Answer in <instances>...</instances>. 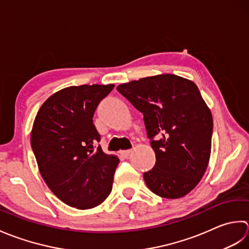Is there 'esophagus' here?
I'll use <instances>...</instances> for the list:
<instances>
[{
	"mask_svg": "<svg viewBox=\"0 0 249 249\" xmlns=\"http://www.w3.org/2000/svg\"><path fill=\"white\" fill-rule=\"evenodd\" d=\"M132 153V149H128V150H121L120 154L123 155L124 158H128V157L130 156V154Z\"/></svg>",
	"mask_w": 249,
	"mask_h": 249,
	"instance_id": "esophagus-1",
	"label": "esophagus"
}]
</instances>
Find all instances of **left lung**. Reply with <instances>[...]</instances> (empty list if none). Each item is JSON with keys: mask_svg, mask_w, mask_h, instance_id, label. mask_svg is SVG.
Returning a JSON list of instances; mask_svg holds the SVG:
<instances>
[{"mask_svg": "<svg viewBox=\"0 0 249 249\" xmlns=\"http://www.w3.org/2000/svg\"><path fill=\"white\" fill-rule=\"evenodd\" d=\"M117 90L144 115L156 154L155 166L144 173L147 187L166 199L189 194L205 173L212 148V113L196 85L162 74L121 84Z\"/></svg>", "mask_w": 249, "mask_h": 249, "instance_id": "1", "label": "left lung"}]
</instances>
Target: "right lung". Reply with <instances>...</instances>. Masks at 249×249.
<instances>
[{"label": "right lung", "mask_w": 249, "mask_h": 249, "mask_svg": "<svg viewBox=\"0 0 249 249\" xmlns=\"http://www.w3.org/2000/svg\"><path fill=\"white\" fill-rule=\"evenodd\" d=\"M114 85L72 86L45 101L35 117L31 146L39 173L54 196L72 207L100 205L113 187L119 163L106 155L93 115Z\"/></svg>", "instance_id": "right-lung-1"}]
</instances>
